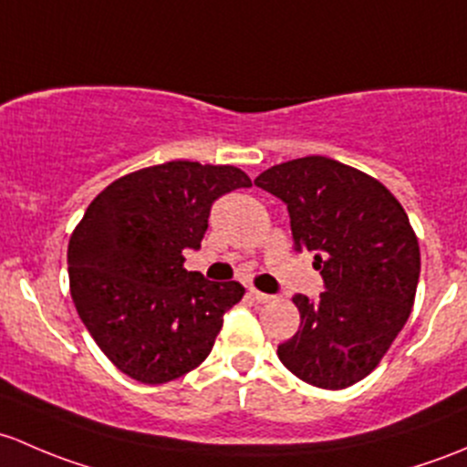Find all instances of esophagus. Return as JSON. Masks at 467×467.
Wrapping results in <instances>:
<instances>
[{"label":"esophagus","instance_id":"obj_1","mask_svg":"<svg viewBox=\"0 0 467 467\" xmlns=\"http://www.w3.org/2000/svg\"><path fill=\"white\" fill-rule=\"evenodd\" d=\"M249 295H252V299H256L258 304H267V301L274 299L272 295H265V292L256 290V287H249Z\"/></svg>","mask_w":467,"mask_h":467}]
</instances>
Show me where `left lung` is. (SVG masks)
<instances>
[{"mask_svg":"<svg viewBox=\"0 0 467 467\" xmlns=\"http://www.w3.org/2000/svg\"><path fill=\"white\" fill-rule=\"evenodd\" d=\"M287 206L295 249L315 252L319 299L295 295L301 326L278 359L312 387L367 378L410 319L420 249L400 202L367 172L301 157L254 180Z\"/></svg>","mask_w":467,"mask_h":467,"instance_id":"obj_1","label":"left lung"}]
</instances>
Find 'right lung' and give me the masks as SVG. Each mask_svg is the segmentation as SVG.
<instances>
[{"instance_id":"obj_1","label":"right lung","mask_w":467,"mask_h":467,"mask_svg":"<svg viewBox=\"0 0 467 467\" xmlns=\"http://www.w3.org/2000/svg\"><path fill=\"white\" fill-rule=\"evenodd\" d=\"M247 186L235 166L166 161L112 182L88 206L67 252L71 299L119 371L163 384L211 353L244 287L189 272L182 252L200 249L213 202Z\"/></svg>"}]
</instances>
